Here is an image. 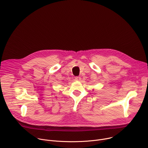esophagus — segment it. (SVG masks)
<instances>
[{
	"mask_svg": "<svg viewBox=\"0 0 148 148\" xmlns=\"http://www.w3.org/2000/svg\"><path fill=\"white\" fill-rule=\"evenodd\" d=\"M75 80H77V81H81V77H79V76H77V77H75Z\"/></svg>",
	"mask_w": 148,
	"mask_h": 148,
	"instance_id": "34e87169",
	"label": "esophagus"
}]
</instances>
